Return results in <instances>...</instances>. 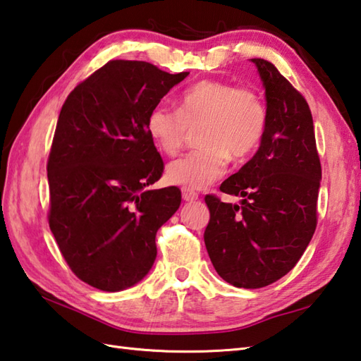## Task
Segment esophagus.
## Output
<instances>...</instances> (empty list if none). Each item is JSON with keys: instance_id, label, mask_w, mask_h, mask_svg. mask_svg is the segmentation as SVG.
Returning <instances> with one entry per match:
<instances>
[{"instance_id": "esophagus-1", "label": "esophagus", "mask_w": 361, "mask_h": 361, "mask_svg": "<svg viewBox=\"0 0 361 361\" xmlns=\"http://www.w3.org/2000/svg\"><path fill=\"white\" fill-rule=\"evenodd\" d=\"M181 195H183V200H185V202H195L198 198V194L195 192V190H190L188 188L181 189Z\"/></svg>"}]
</instances>
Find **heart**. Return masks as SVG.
<instances>
[{
  "instance_id": "b5f03b06",
  "label": "heart",
  "mask_w": 361,
  "mask_h": 361,
  "mask_svg": "<svg viewBox=\"0 0 361 361\" xmlns=\"http://www.w3.org/2000/svg\"><path fill=\"white\" fill-rule=\"evenodd\" d=\"M198 128L202 149L172 161L166 180L190 190L208 188L226 172L228 158L240 159L257 149L265 133L267 109L250 90L220 80H202L176 99V111L158 104L145 118L155 147L167 157L178 153L188 128Z\"/></svg>"
}]
</instances>
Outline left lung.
I'll return each mask as SVG.
<instances>
[{"mask_svg": "<svg viewBox=\"0 0 361 361\" xmlns=\"http://www.w3.org/2000/svg\"><path fill=\"white\" fill-rule=\"evenodd\" d=\"M262 80L267 127L257 152L220 190L240 204L206 195L204 245L221 279L260 288L286 276L317 228L321 164L307 102L264 59H251Z\"/></svg>", "mask_w": 361, "mask_h": 361, "instance_id": "1", "label": "left lung"}]
</instances>
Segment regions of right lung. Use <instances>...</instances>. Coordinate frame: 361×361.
<instances>
[{
	"instance_id": "1",
	"label": "right lung",
	"mask_w": 361,
	"mask_h": 361,
	"mask_svg": "<svg viewBox=\"0 0 361 361\" xmlns=\"http://www.w3.org/2000/svg\"><path fill=\"white\" fill-rule=\"evenodd\" d=\"M189 73L111 60L68 96L48 159L49 228L74 274L104 291L144 279L158 229L180 208L176 188L149 189L163 159L145 118Z\"/></svg>"
}]
</instances>
